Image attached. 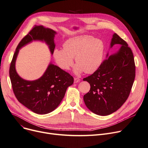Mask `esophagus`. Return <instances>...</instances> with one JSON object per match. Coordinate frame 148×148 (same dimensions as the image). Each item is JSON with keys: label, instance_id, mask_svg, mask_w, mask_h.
<instances>
[{"label": "esophagus", "instance_id": "1", "mask_svg": "<svg viewBox=\"0 0 148 148\" xmlns=\"http://www.w3.org/2000/svg\"><path fill=\"white\" fill-rule=\"evenodd\" d=\"M80 79L78 78V77H74V83H77L80 82Z\"/></svg>", "mask_w": 148, "mask_h": 148}]
</instances>
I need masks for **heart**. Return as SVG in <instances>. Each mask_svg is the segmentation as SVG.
I'll use <instances>...</instances> for the list:
<instances>
[{
    "label": "heart",
    "mask_w": 148,
    "mask_h": 148,
    "mask_svg": "<svg viewBox=\"0 0 148 148\" xmlns=\"http://www.w3.org/2000/svg\"><path fill=\"white\" fill-rule=\"evenodd\" d=\"M104 51L105 45L101 40L89 35H79L69 38L63 44V49H54L53 54L62 69L68 70L73 64L74 58L76 74L83 71L91 74L101 65Z\"/></svg>",
    "instance_id": "b5f03b06"
}]
</instances>
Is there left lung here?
Returning <instances> with one entry per match:
<instances>
[{"label":"left lung","instance_id":"8db88e82","mask_svg":"<svg viewBox=\"0 0 148 148\" xmlns=\"http://www.w3.org/2000/svg\"><path fill=\"white\" fill-rule=\"evenodd\" d=\"M119 44L121 47L115 54L108 56L99 68L84 78L90 85L83 99L93 113L107 116L116 112L126 101L136 76L133 53L128 44L114 34L110 47Z\"/></svg>","mask_w":148,"mask_h":148}]
</instances>
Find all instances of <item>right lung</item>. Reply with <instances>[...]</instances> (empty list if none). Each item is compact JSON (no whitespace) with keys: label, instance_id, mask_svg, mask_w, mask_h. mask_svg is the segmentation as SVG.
Wrapping results in <instances>:
<instances>
[{"label":"right lung","instance_id":"1","mask_svg":"<svg viewBox=\"0 0 148 148\" xmlns=\"http://www.w3.org/2000/svg\"><path fill=\"white\" fill-rule=\"evenodd\" d=\"M56 34L55 31L42 26H34L18 44L10 67V77L15 97L21 104L37 114L49 113L58 107L67 88L73 84V77L50 64L41 78L34 81L25 80L16 72L15 60L19 49L33 40L44 41L53 54L55 49L54 37Z\"/></svg>","mask_w":148,"mask_h":148}]
</instances>
